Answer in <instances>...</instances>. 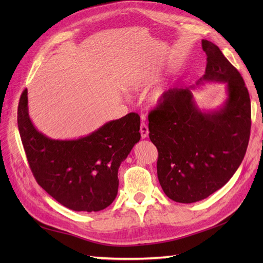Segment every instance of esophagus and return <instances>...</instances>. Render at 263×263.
I'll list each match as a JSON object with an SVG mask.
<instances>
[{"label": "esophagus", "instance_id": "34e87169", "mask_svg": "<svg viewBox=\"0 0 263 263\" xmlns=\"http://www.w3.org/2000/svg\"><path fill=\"white\" fill-rule=\"evenodd\" d=\"M148 126L145 123H141L140 124V135H141V138H147L148 137Z\"/></svg>", "mask_w": 263, "mask_h": 263}]
</instances>
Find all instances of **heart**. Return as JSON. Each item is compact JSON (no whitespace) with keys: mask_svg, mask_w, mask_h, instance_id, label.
Returning <instances> with one entry per match:
<instances>
[{"mask_svg":"<svg viewBox=\"0 0 263 263\" xmlns=\"http://www.w3.org/2000/svg\"><path fill=\"white\" fill-rule=\"evenodd\" d=\"M139 85H141L140 82L135 84V86H139ZM163 93H164V90H163V89H159V90L155 91V92L153 93V95H151V101L155 102V103H158L159 101H160V100L162 99Z\"/></svg>","mask_w":263,"mask_h":263,"instance_id":"obj_1","label":"heart"}]
</instances>
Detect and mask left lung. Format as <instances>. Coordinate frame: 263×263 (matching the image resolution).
Returning a JSON list of instances; mask_svg holds the SVG:
<instances>
[{
    "mask_svg": "<svg viewBox=\"0 0 263 263\" xmlns=\"http://www.w3.org/2000/svg\"><path fill=\"white\" fill-rule=\"evenodd\" d=\"M202 48L208 63L196 85L226 83L222 106L204 112L193 98L194 85L174 87L148 115L149 138L158 149L159 183L172 201L185 204L204 200L234 176L251 128L250 98L242 77L216 45L203 39Z\"/></svg>",
    "mask_w": 263,
    "mask_h": 263,
    "instance_id": "1",
    "label": "left lung"
}]
</instances>
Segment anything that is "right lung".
Returning a JSON list of instances; mask_svg holds the SVG:
<instances>
[{"mask_svg":"<svg viewBox=\"0 0 263 263\" xmlns=\"http://www.w3.org/2000/svg\"><path fill=\"white\" fill-rule=\"evenodd\" d=\"M17 124L29 168L55 201L76 212H99L113 203L119 165L140 139L138 114L110 121L85 137L51 139L31 123L26 89L20 99Z\"/></svg>","mask_w":263,"mask_h":263,"instance_id":"1","label":"right lung"}]
</instances>
